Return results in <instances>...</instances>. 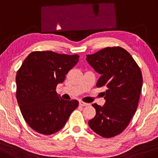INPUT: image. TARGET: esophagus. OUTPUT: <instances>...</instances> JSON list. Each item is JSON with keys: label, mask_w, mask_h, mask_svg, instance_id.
Masks as SVG:
<instances>
[{"label": "esophagus", "mask_w": 158, "mask_h": 158, "mask_svg": "<svg viewBox=\"0 0 158 158\" xmlns=\"http://www.w3.org/2000/svg\"><path fill=\"white\" fill-rule=\"evenodd\" d=\"M79 104L81 106H82V107H85V106L89 105V104H87V103H85V102H80Z\"/></svg>", "instance_id": "obj_1"}]
</instances>
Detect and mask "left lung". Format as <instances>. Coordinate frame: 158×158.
<instances>
[{"label":"left lung","instance_id":"1","mask_svg":"<svg viewBox=\"0 0 158 158\" xmlns=\"http://www.w3.org/2000/svg\"><path fill=\"white\" fill-rule=\"evenodd\" d=\"M86 60L101 74L97 87L107 88L104 106L93 104L96 114L89 126L103 137H113L126 128L136 112L143 86L141 70L121 47L105 48L86 55Z\"/></svg>","mask_w":158,"mask_h":158}]
</instances>
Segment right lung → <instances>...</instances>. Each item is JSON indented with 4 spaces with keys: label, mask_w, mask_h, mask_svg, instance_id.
Here are the masks:
<instances>
[{
    "label": "right lung",
    "mask_w": 158,
    "mask_h": 158,
    "mask_svg": "<svg viewBox=\"0 0 158 158\" xmlns=\"http://www.w3.org/2000/svg\"><path fill=\"white\" fill-rule=\"evenodd\" d=\"M79 56L51 51H33L23 62L16 74V99L27 125L35 131L51 135L63 128L77 100H63L56 87L77 63Z\"/></svg>",
    "instance_id": "obj_1"
}]
</instances>
